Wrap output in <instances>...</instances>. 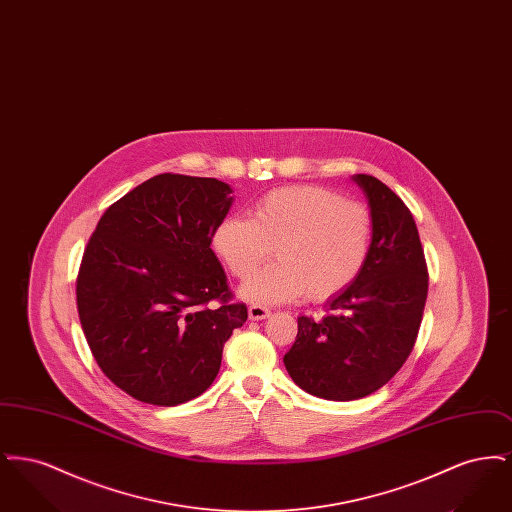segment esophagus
<instances>
[{
    "mask_svg": "<svg viewBox=\"0 0 512 512\" xmlns=\"http://www.w3.org/2000/svg\"><path fill=\"white\" fill-rule=\"evenodd\" d=\"M268 315H270V311H268L267 307H263V305H249V318L251 320H263Z\"/></svg>",
    "mask_w": 512,
    "mask_h": 512,
    "instance_id": "34e87169",
    "label": "esophagus"
}]
</instances>
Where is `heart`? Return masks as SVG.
<instances>
[{
    "label": "heart",
    "mask_w": 512,
    "mask_h": 512,
    "mask_svg": "<svg viewBox=\"0 0 512 512\" xmlns=\"http://www.w3.org/2000/svg\"><path fill=\"white\" fill-rule=\"evenodd\" d=\"M372 215L363 203L320 186H288L263 195L253 219L226 217L213 234V247L228 270L247 280V299L284 303L307 295L326 301L355 284L372 247Z\"/></svg>",
    "instance_id": "b5f03b06"
}]
</instances>
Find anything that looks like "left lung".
I'll return each mask as SVG.
<instances>
[{
  "mask_svg": "<svg viewBox=\"0 0 512 512\" xmlns=\"http://www.w3.org/2000/svg\"><path fill=\"white\" fill-rule=\"evenodd\" d=\"M363 188L372 247L361 276L328 303L320 320L297 318L284 365L301 390L353 401L388 384L413 351L428 295V267L409 207L370 174Z\"/></svg>",
  "mask_w": 512,
  "mask_h": 512,
  "instance_id": "8db88e82",
  "label": "left lung"
}]
</instances>
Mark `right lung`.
Masks as SVG:
<instances>
[{
    "mask_svg": "<svg viewBox=\"0 0 512 512\" xmlns=\"http://www.w3.org/2000/svg\"><path fill=\"white\" fill-rule=\"evenodd\" d=\"M217 178L163 172L99 219L76 276V307L103 374L130 397L186 403L219 374L247 320L211 249L232 205Z\"/></svg>",
    "mask_w": 512,
    "mask_h": 512,
    "instance_id": "add662e5",
    "label": "right lung"
}]
</instances>
